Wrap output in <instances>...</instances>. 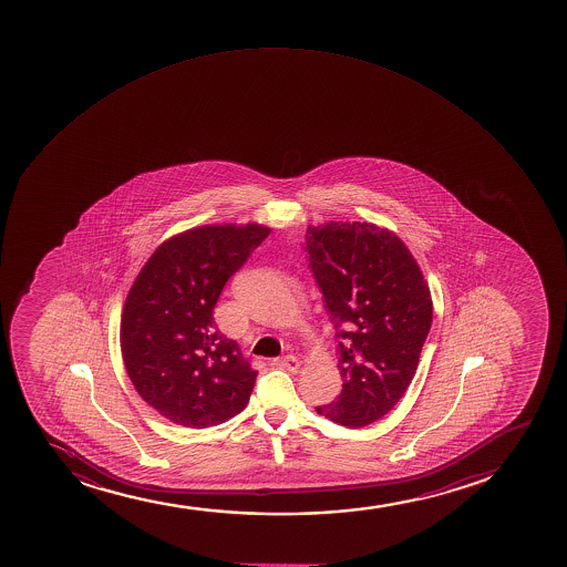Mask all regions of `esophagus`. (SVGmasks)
<instances>
[{"label":"esophagus","mask_w":567,"mask_h":567,"mask_svg":"<svg viewBox=\"0 0 567 567\" xmlns=\"http://www.w3.org/2000/svg\"><path fill=\"white\" fill-rule=\"evenodd\" d=\"M275 365L280 368V370L292 371V373H298L299 371V360L292 357V354H288V357L285 358H277Z\"/></svg>","instance_id":"1"}]
</instances>
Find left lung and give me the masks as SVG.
<instances>
[{
	"label": "left lung",
	"mask_w": 567,
	"mask_h": 567,
	"mask_svg": "<svg viewBox=\"0 0 567 567\" xmlns=\"http://www.w3.org/2000/svg\"><path fill=\"white\" fill-rule=\"evenodd\" d=\"M309 268L338 328V400L317 408L339 424L370 426L405 394L432 328V293L394 231L371 223L309 226Z\"/></svg>",
	"instance_id": "left-lung-1"
}]
</instances>
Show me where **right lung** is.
<instances>
[{
  "label": "right lung",
  "mask_w": 567,
  "mask_h": 567,
  "mask_svg": "<svg viewBox=\"0 0 567 567\" xmlns=\"http://www.w3.org/2000/svg\"><path fill=\"white\" fill-rule=\"evenodd\" d=\"M269 231L256 223L186 229L135 277L122 309V358L137 394L173 424L217 426L247 408L258 371L218 331L213 309Z\"/></svg>",
  "instance_id": "1"
}]
</instances>
